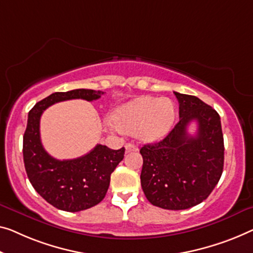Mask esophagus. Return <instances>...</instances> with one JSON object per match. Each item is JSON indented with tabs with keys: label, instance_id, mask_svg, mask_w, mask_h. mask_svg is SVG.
Returning a JSON list of instances; mask_svg holds the SVG:
<instances>
[{
	"label": "esophagus",
	"instance_id": "obj_1",
	"mask_svg": "<svg viewBox=\"0 0 253 253\" xmlns=\"http://www.w3.org/2000/svg\"><path fill=\"white\" fill-rule=\"evenodd\" d=\"M125 149H126V153L133 152V151H137L138 150L137 145H135V144H126L125 145Z\"/></svg>",
	"mask_w": 253,
	"mask_h": 253
}]
</instances>
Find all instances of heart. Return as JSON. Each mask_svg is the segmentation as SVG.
Returning a JSON list of instances; mask_svg holds the SVG:
<instances>
[{"label":"heart","instance_id":"heart-1","mask_svg":"<svg viewBox=\"0 0 253 253\" xmlns=\"http://www.w3.org/2000/svg\"><path fill=\"white\" fill-rule=\"evenodd\" d=\"M175 108L169 99L142 96L122 105L112 115L115 125L124 131L137 129L144 141L164 137L174 123Z\"/></svg>","mask_w":253,"mask_h":253}]
</instances>
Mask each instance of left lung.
Returning a JSON list of instances; mask_svg holds the SVG:
<instances>
[{
    "mask_svg": "<svg viewBox=\"0 0 253 253\" xmlns=\"http://www.w3.org/2000/svg\"><path fill=\"white\" fill-rule=\"evenodd\" d=\"M179 122L163 141L145 144L141 185L153 206L184 210L201 203L219 182L224 168V137L218 112L197 96L174 92ZM198 124L192 137L187 127Z\"/></svg>",
    "mask_w": 253,
    "mask_h": 253,
    "instance_id": "left-lung-1",
    "label": "left lung"
}]
</instances>
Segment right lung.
<instances>
[{
    "instance_id": "obj_1",
    "label": "right lung",
    "mask_w": 253,
    "mask_h": 253,
    "mask_svg": "<svg viewBox=\"0 0 253 253\" xmlns=\"http://www.w3.org/2000/svg\"><path fill=\"white\" fill-rule=\"evenodd\" d=\"M102 94V90L85 88L56 92L37 102L28 114L22 146L26 172L37 193L60 210L76 212L102 201L110 185V176L124 159L125 149L112 150L97 144L77 159H54L41 142V116L54 103L74 99L93 101Z\"/></svg>"
}]
</instances>
